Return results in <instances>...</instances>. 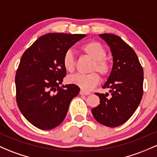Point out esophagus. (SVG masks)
I'll list each match as a JSON object with an SVG mask.
<instances>
[{"label":"esophagus","instance_id":"34e87169","mask_svg":"<svg viewBox=\"0 0 157 157\" xmlns=\"http://www.w3.org/2000/svg\"><path fill=\"white\" fill-rule=\"evenodd\" d=\"M80 95H90V92H86V91H84V90H80Z\"/></svg>","mask_w":157,"mask_h":157}]
</instances>
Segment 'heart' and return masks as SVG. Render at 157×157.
Returning a JSON list of instances; mask_svg holds the SVG:
<instances>
[{"label":"heart","instance_id":"b5f03b06","mask_svg":"<svg viewBox=\"0 0 157 157\" xmlns=\"http://www.w3.org/2000/svg\"><path fill=\"white\" fill-rule=\"evenodd\" d=\"M82 51L93 59V63L91 67V71H97L101 74L105 76L109 71V64L105 59L106 56V50L105 47L96 41L87 43L81 47ZM63 65L65 70L68 72H73L75 68L74 55L71 51L68 50L65 52L63 57ZM70 83L78 86L83 90H92L98 85L100 82V77L95 72L88 74H74L68 77Z\"/></svg>","mask_w":157,"mask_h":157}]
</instances>
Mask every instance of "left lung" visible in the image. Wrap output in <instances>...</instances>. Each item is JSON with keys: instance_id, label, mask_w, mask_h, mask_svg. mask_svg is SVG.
<instances>
[{"instance_id": "1", "label": "left lung", "mask_w": 157, "mask_h": 157, "mask_svg": "<svg viewBox=\"0 0 157 157\" xmlns=\"http://www.w3.org/2000/svg\"><path fill=\"white\" fill-rule=\"evenodd\" d=\"M99 37L109 46L113 67L102 88L109 94L96 93L100 105L92 109L94 118L101 124L117 127L126 123L138 108L143 95L144 71L136 53L118 36L101 34Z\"/></svg>"}]
</instances>
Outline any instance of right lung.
Listing matches in <instances>:
<instances>
[{
  "label": "right lung",
  "instance_id": "add662e5",
  "mask_svg": "<svg viewBox=\"0 0 157 157\" xmlns=\"http://www.w3.org/2000/svg\"><path fill=\"white\" fill-rule=\"evenodd\" d=\"M86 34L50 33L39 37L23 53L16 74V101L33 126L49 130L62 123L80 88L62 85L64 55Z\"/></svg>",
  "mask_w": 157,
  "mask_h": 157
}]
</instances>
